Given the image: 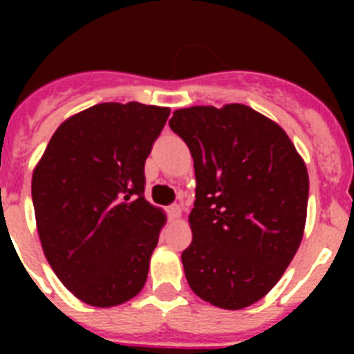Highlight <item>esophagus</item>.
<instances>
[{
    "mask_svg": "<svg viewBox=\"0 0 354 354\" xmlns=\"http://www.w3.org/2000/svg\"><path fill=\"white\" fill-rule=\"evenodd\" d=\"M180 205H177V204H174V205H170V207H168V214H170V218L171 220H179L180 218Z\"/></svg>",
    "mask_w": 354,
    "mask_h": 354,
    "instance_id": "esophagus-1",
    "label": "esophagus"
}]
</instances>
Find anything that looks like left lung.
Returning <instances> with one entry per match:
<instances>
[{"instance_id": "8db88e82", "label": "left lung", "mask_w": 354, "mask_h": 354, "mask_svg": "<svg viewBox=\"0 0 354 354\" xmlns=\"http://www.w3.org/2000/svg\"><path fill=\"white\" fill-rule=\"evenodd\" d=\"M192 152L195 207L186 280L225 310L253 305L282 278L301 243L308 204L305 161L277 122L245 104L174 111Z\"/></svg>"}]
</instances>
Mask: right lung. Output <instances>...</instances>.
<instances>
[{"label": "right lung", "instance_id": "1", "mask_svg": "<svg viewBox=\"0 0 354 354\" xmlns=\"http://www.w3.org/2000/svg\"><path fill=\"white\" fill-rule=\"evenodd\" d=\"M168 117L142 102L95 104L55 131L33 170L44 255L86 305H122L145 286L167 216L143 196V168Z\"/></svg>", "mask_w": 354, "mask_h": 354}]
</instances>
